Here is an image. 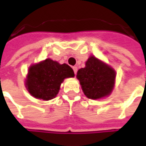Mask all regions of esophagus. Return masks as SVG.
I'll list each match as a JSON object with an SVG mask.
<instances>
[{"label":"esophagus","mask_w":146,"mask_h":146,"mask_svg":"<svg viewBox=\"0 0 146 146\" xmlns=\"http://www.w3.org/2000/svg\"><path fill=\"white\" fill-rule=\"evenodd\" d=\"M73 71H74V73H75V74H76V72H77V67L73 66Z\"/></svg>","instance_id":"34e87169"}]
</instances>
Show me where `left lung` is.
<instances>
[{
    "instance_id": "8db88e82",
    "label": "left lung",
    "mask_w": 146,
    "mask_h": 146,
    "mask_svg": "<svg viewBox=\"0 0 146 146\" xmlns=\"http://www.w3.org/2000/svg\"><path fill=\"white\" fill-rule=\"evenodd\" d=\"M79 80L84 95L91 99L104 98L113 91L116 72L112 67L95 56L89 57L85 67L77 71Z\"/></svg>"
}]
</instances>
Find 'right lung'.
<instances>
[{"label": "right lung", "mask_w": 146, "mask_h": 146, "mask_svg": "<svg viewBox=\"0 0 146 146\" xmlns=\"http://www.w3.org/2000/svg\"><path fill=\"white\" fill-rule=\"evenodd\" d=\"M73 76L70 66L47 58L29 68L26 87L34 98L48 101L56 97L64 79Z\"/></svg>", "instance_id": "right-lung-1"}]
</instances>
